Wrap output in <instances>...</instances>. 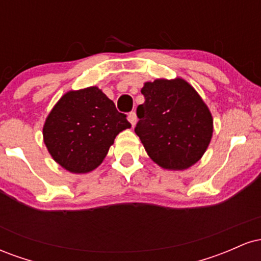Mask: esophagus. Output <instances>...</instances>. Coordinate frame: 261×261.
I'll return each mask as SVG.
<instances>
[{"instance_id":"1","label":"esophagus","mask_w":261,"mask_h":261,"mask_svg":"<svg viewBox=\"0 0 261 261\" xmlns=\"http://www.w3.org/2000/svg\"><path fill=\"white\" fill-rule=\"evenodd\" d=\"M127 119H128V121L131 122V125H133V126H135V125H136V121H137L136 113H135V112H131L130 114H128Z\"/></svg>"}]
</instances>
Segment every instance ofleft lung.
<instances>
[{"label": "left lung", "mask_w": 261, "mask_h": 261, "mask_svg": "<svg viewBox=\"0 0 261 261\" xmlns=\"http://www.w3.org/2000/svg\"><path fill=\"white\" fill-rule=\"evenodd\" d=\"M137 107L135 133L151 160L164 169L182 170L195 164L211 141L214 120L207 106L187 81L146 82Z\"/></svg>", "instance_id": "1"}]
</instances>
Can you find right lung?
<instances>
[{
  "mask_svg": "<svg viewBox=\"0 0 261 261\" xmlns=\"http://www.w3.org/2000/svg\"><path fill=\"white\" fill-rule=\"evenodd\" d=\"M131 127L126 115L98 87L70 91L47 115L44 142L54 161L82 174L103 162L116 135Z\"/></svg>",
  "mask_w": 261,
  "mask_h": 261,
  "instance_id": "right-lung-1",
  "label": "right lung"
}]
</instances>
